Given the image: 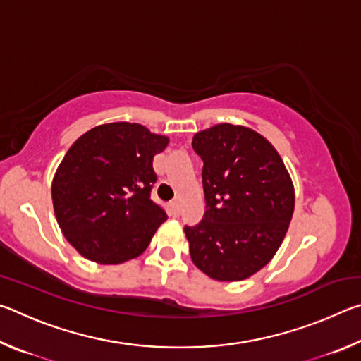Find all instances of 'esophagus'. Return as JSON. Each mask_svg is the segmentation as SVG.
<instances>
[{"mask_svg": "<svg viewBox=\"0 0 361 361\" xmlns=\"http://www.w3.org/2000/svg\"><path fill=\"white\" fill-rule=\"evenodd\" d=\"M169 210H170V215H172L173 218H176L180 215V204L176 202V200H173V202L169 204Z\"/></svg>", "mask_w": 361, "mask_h": 361, "instance_id": "34e87169", "label": "esophagus"}]
</instances>
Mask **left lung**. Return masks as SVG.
<instances>
[{
    "mask_svg": "<svg viewBox=\"0 0 361 361\" xmlns=\"http://www.w3.org/2000/svg\"><path fill=\"white\" fill-rule=\"evenodd\" d=\"M202 157L207 210L185 228L189 255L205 276L240 282L282 245L295 212V186L279 151L253 129L216 124L192 137Z\"/></svg>",
    "mask_w": 361,
    "mask_h": 361,
    "instance_id": "8db88e82",
    "label": "left lung"
}]
</instances>
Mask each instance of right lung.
<instances>
[{"mask_svg": "<svg viewBox=\"0 0 361 361\" xmlns=\"http://www.w3.org/2000/svg\"><path fill=\"white\" fill-rule=\"evenodd\" d=\"M169 137L137 122H109L82 133L52 180V204L65 239L99 264L142 255L166 212L152 202V159Z\"/></svg>", "mask_w": 361, "mask_h": 361, "instance_id": "obj_1", "label": "right lung"}]
</instances>
